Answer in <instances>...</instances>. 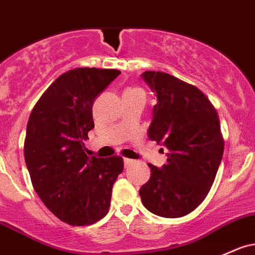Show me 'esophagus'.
<instances>
[{
    "label": "esophagus",
    "instance_id": "obj_1",
    "mask_svg": "<svg viewBox=\"0 0 255 255\" xmlns=\"http://www.w3.org/2000/svg\"><path fill=\"white\" fill-rule=\"evenodd\" d=\"M123 163H125V167H128V166H129V164L133 163V159L123 158Z\"/></svg>",
    "mask_w": 255,
    "mask_h": 255
}]
</instances>
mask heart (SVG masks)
<instances>
[{
	"instance_id": "1",
	"label": "heart",
	"mask_w": 255,
	"mask_h": 255,
	"mask_svg": "<svg viewBox=\"0 0 255 255\" xmlns=\"http://www.w3.org/2000/svg\"><path fill=\"white\" fill-rule=\"evenodd\" d=\"M130 92H142V91H141V89H138V88H130V89H127L125 93H130Z\"/></svg>"
}]
</instances>
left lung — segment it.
Listing matches in <instances>:
<instances>
[{"label":"left lung","instance_id":"1","mask_svg":"<svg viewBox=\"0 0 255 255\" xmlns=\"http://www.w3.org/2000/svg\"><path fill=\"white\" fill-rule=\"evenodd\" d=\"M141 78L156 94L147 138L167 147V164L149 163L151 175L139 190L151 213L179 218L191 213L211 190L222 162L224 140L217 111L195 86L159 71Z\"/></svg>","mask_w":255,"mask_h":255}]
</instances>
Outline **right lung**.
I'll list each match as a JSON object with an SVG mask.
<instances>
[{
  "label": "right lung",
  "mask_w": 255,
  "mask_h": 255,
  "mask_svg": "<svg viewBox=\"0 0 255 255\" xmlns=\"http://www.w3.org/2000/svg\"><path fill=\"white\" fill-rule=\"evenodd\" d=\"M120 74L69 70L47 88L29 117L24 156L33 189L70 225H91L108 214L113 185L123 170L122 157H88L83 142L94 128V100Z\"/></svg>",
  "instance_id": "obj_1"
}]
</instances>
